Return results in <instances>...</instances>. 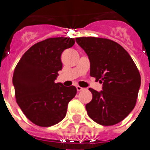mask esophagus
<instances>
[{
	"label": "esophagus",
	"instance_id": "34e87169",
	"mask_svg": "<svg viewBox=\"0 0 150 150\" xmlns=\"http://www.w3.org/2000/svg\"><path fill=\"white\" fill-rule=\"evenodd\" d=\"M76 88H77V90H78V92H80V91H82V90L84 89L83 88H82V87H80V86H77Z\"/></svg>",
	"mask_w": 150,
	"mask_h": 150
}]
</instances>
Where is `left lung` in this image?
<instances>
[{
	"label": "left lung",
	"instance_id": "1",
	"mask_svg": "<svg viewBox=\"0 0 150 150\" xmlns=\"http://www.w3.org/2000/svg\"><path fill=\"white\" fill-rule=\"evenodd\" d=\"M90 61V76L103 83V91L89 88L93 98L86 104L88 115L103 126L118 124L135 107L140 73L124 47L110 39L76 38Z\"/></svg>",
	"mask_w": 150,
	"mask_h": 150
}]
</instances>
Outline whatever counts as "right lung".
Wrapping results in <instances>:
<instances>
[{"label": "right lung", "mask_w": 150, "mask_h": 150, "mask_svg": "<svg viewBox=\"0 0 150 150\" xmlns=\"http://www.w3.org/2000/svg\"><path fill=\"white\" fill-rule=\"evenodd\" d=\"M74 43V38H47L31 47L15 67L12 82L16 103L38 126L50 127L62 121L77 93L74 86L55 83L62 67V52Z\"/></svg>", "instance_id": "add662e5"}]
</instances>
